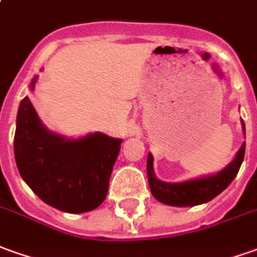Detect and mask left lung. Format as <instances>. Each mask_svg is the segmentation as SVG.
<instances>
[{"instance_id": "1", "label": "left lung", "mask_w": 257, "mask_h": 257, "mask_svg": "<svg viewBox=\"0 0 257 257\" xmlns=\"http://www.w3.org/2000/svg\"><path fill=\"white\" fill-rule=\"evenodd\" d=\"M242 123V130L245 134V123ZM245 157V141L236 152L235 158L228 165L221 169L220 172L210 175V176H201L196 179L179 182V183H171L159 180L154 173V157L148 154L147 158V173H148V183L151 189L152 196L155 199L164 203L166 206L175 207H192L199 206L213 200L221 192H224L231 182L238 175L240 165Z\"/></svg>"}]
</instances>
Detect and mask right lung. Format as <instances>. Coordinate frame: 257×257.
Masks as SVG:
<instances>
[{
	"label": "right lung",
	"instance_id": "add662e5",
	"mask_svg": "<svg viewBox=\"0 0 257 257\" xmlns=\"http://www.w3.org/2000/svg\"><path fill=\"white\" fill-rule=\"evenodd\" d=\"M36 81L32 79L31 91ZM121 141L99 132L67 139L42 123L28 96L21 100L14 139L18 171L46 204L60 211L86 213L103 203Z\"/></svg>",
	"mask_w": 257,
	"mask_h": 257
}]
</instances>
